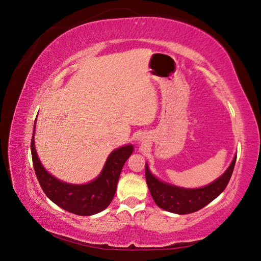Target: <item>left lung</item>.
I'll return each instance as SVG.
<instances>
[{
	"label": "left lung",
	"mask_w": 261,
	"mask_h": 261,
	"mask_svg": "<svg viewBox=\"0 0 261 261\" xmlns=\"http://www.w3.org/2000/svg\"><path fill=\"white\" fill-rule=\"evenodd\" d=\"M235 162L236 155L230 167L218 179L207 186L195 189L181 188L159 180L151 174L146 164L147 185L154 202L161 209L177 215H187L202 209L224 191L232 176Z\"/></svg>",
	"instance_id": "obj_1"
}]
</instances>
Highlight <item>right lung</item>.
Returning <instances> with one entry per match:
<instances>
[{"instance_id": "right-lung-1", "label": "right lung", "mask_w": 261, "mask_h": 261, "mask_svg": "<svg viewBox=\"0 0 261 261\" xmlns=\"http://www.w3.org/2000/svg\"><path fill=\"white\" fill-rule=\"evenodd\" d=\"M30 147L34 169L44 194L59 207L77 216L96 215L111 203L123 165L134 150L132 145L114 150L109 155L103 170L96 179L88 184L74 185L61 181L44 170L36 152L34 135Z\"/></svg>"}]
</instances>
